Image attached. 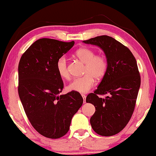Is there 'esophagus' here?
Returning a JSON list of instances; mask_svg holds the SVG:
<instances>
[{
	"mask_svg": "<svg viewBox=\"0 0 156 156\" xmlns=\"http://www.w3.org/2000/svg\"><path fill=\"white\" fill-rule=\"evenodd\" d=\"M82 97L84 99V102H85V99H86V95L85 94H82Z\"/></svg>",
	"mask_w": 156,
	"mask_h": 156,
	"instance_id": "34e87169",
	"label": "esophagus"
}]
</instances>
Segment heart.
<instances>
[{
	"label": "heart",
	"mask_w": 156,
	"mask_h": 156,
	"mask_svg": "<svg viewBox=\"0 0 156 156\" xmlns=\"http://www.w3.org/2000/svg\"><path fill=\"white\" fill-rule=\"evenodd\" d=\"M76 56L84 63L81 77L75 78L69 84L68 88L71 91L79 93H86L93 87L95 78L101 79L106 74L108 69L107 58L102 54H96L94 49L89 47H82L76 51ZM56 70L60 77L70 78L67 60L65 56L60 57L56 62Z\"/></svg>",
	"instance_id": "heart-1"
}]
</instances>
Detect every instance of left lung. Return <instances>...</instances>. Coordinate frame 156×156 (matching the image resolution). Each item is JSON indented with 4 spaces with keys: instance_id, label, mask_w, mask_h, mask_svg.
<instances>
[{
    "instance_id": "1",
    "label": "left lung",
    "mask_w": 156,
    "mask_h": 156,
    "mask_svg": "<svg viewBox=\"0 0 156 156\" xmlns=\"http://www.w3.org/2000/svg\"><path fill=\"white\" fill-rule=\"evenodd\" d=\"M83 42L99 46L108 62L101 83L86 98L96 108L91 127L100 136L115 135L127 125L135 109L141 82L136 60L127 47L112 37L100 36ZM99 94L107 96L102 99Z\"/></svg>"
}]
</instances>
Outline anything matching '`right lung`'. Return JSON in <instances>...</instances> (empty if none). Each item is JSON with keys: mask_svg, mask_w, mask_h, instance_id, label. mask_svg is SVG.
Instances as JSON below:
<instances>
[{"mask_svg": "<svg viewBox=\"0 0 156 156\" xmlns=\"http://www.w3.org/2000/svg\"><path fill=\"white\" fill-rule=\"evenodd\" d=\"M73 44L74 41L38 39L23 53L18 64V91L26 115L36 131L48 138L67 133L83 102L77 91L59 95L64 84L56 62Z\"/></svg>", "mask_w": 156, "mask_h": 156, "instance_id": "obj_1", "label": "right lung"}]
</instances>
